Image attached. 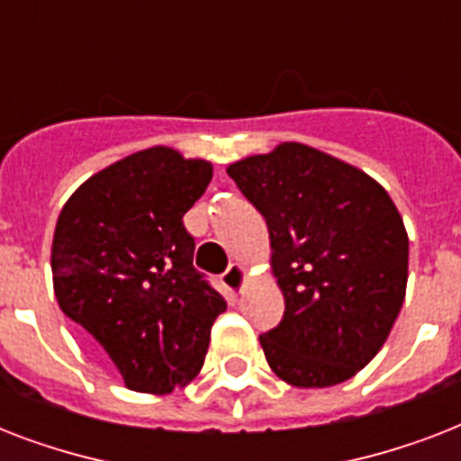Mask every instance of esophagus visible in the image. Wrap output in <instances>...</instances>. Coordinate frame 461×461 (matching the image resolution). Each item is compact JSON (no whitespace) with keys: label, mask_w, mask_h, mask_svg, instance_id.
<instances>
[{"label":"esophagus","mask_w":461,"mask_h":461,"mask_svg":"<svg viewBox=\"0 0 461 461\" xmlns=\"http://www.w3.org/2000/svg\"><path fill=\"white\" fill-rule=\"evenodd\" d=\"M246 277H249V273H246L244 266H239V263L230 266V270H227V273L222 275L224 292L237 299L239 292H241V289L246 287Z\"/></svg>","instance_id":"1"}]
</instances>
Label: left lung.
<instances>
[{
	"instance_id": "1",
	"label": "left lung",
	"mask_w": 461,
	"mask_h": 461,
	"mask_svg": "<svg viewBox=\"0 0 461 461\" xmlns=\"http://www.w3.org/2000/svg\"><path fill=\"white\" fill-rule=\"evenodd\" d=\"M266 217L285 315L260 335L277 378L330 387L385 344L407 294L409 237L378 181L303 143L227 167Z\"/></svg>"
}]
</instances>
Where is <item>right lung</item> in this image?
Instances as JSON below:
<instances>
[{
  "instance_id": "1",
  "label": "right lung",
  "mask_w": 461,
  "mask_h": 461,
  "mask_svg": "<svg viewBox=\"0 0 461 461\" xmlns=\"http://www.w3.org/2000/svg\"><path fill=\"white\" fill-rule=\"evenodd\" d=\"M212 165L153 146L112 162L64 203L52 239L54 294L104 349L124 385L169 394L203 368L227 303L194 267L184 215Z\"/></svg>"
}]
</instances>
